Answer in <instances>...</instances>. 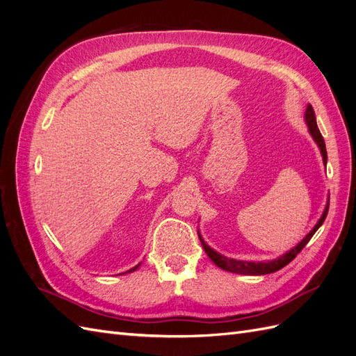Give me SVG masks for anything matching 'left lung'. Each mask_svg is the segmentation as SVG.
I'll use <instances>...</instances> for the list:
<instances>
[{
	"label": "left lung",
	"instance_id": "8db88e82",
	"mask_svg": "<svg viewBox=\"0 0 356 356\" xmlns=\"http://www.w3.org/2000/svg\"><path fill=\"white\" fill-rule=\"evenodd\" d=\"M306 123L309 126V132L310 135L314 136V139L316 141V144L319 145L321 148V153H322V157H324V161L327 163V148H325V143H324V138H322L319 129H318V124H316V117H315V111L314 108H312V105L309 104L307 108H306ZM328 207L330 203L327 204V208L324 211V213H322L321 220L318 221V224L314 227V230H312L306 238L301 241L296 248H293V250L288 251L286 254H284L282 257L276 258V260H272V261H263V263H252V261H239V260H233V258H227L224 257L218 252H215L212 248H209L207 243H204V241L202 239V236L199 234V239H200V243L203 246L204 252L208 254V257L211 258V260L217 264L218 267H221L222 270H227V272H232V273H239V275H252V276H257V275H267V273H273V272H277L281 270L282 267H285L286 264H289L291 261L294 260V258L297 257V254L303 250V248L309 243V241L312 239V236H314L316 233V230L321 227L322 222L325 221V217L328 213Z\"/></svg>",
	"mask_w": 356,
	"mask_h": 356
}]
</instances>
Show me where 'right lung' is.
<instances>
[{
  "label": "right lung",
  "instance_id": "add662e5",
  "mask_svg": "<svg viewBox=\"0 0 356 356\" xmlns=\"http://www.w3.org/2000/svg\"><path fill=\"white\" fill-rule=\"evenodd\" d=\"M138 267H139V264H138V266H135V267H134V268H131V270H129V272H135V270H136V268H138Z\"/></svg>",
  "mask_w": 356,
  "mask_h": 356
}]
</instances>
